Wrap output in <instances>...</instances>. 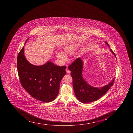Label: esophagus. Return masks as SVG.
Here are the masks:
<instances>
[{
  "label": "esophagus",
  "instance_id": "esophagus-1",
  "mask_svg": "<svg viewBox=\"0 0 133 133\" xmlns=\"http://www.w3.org/2000/svg\"><path fill=\"white\" fill-rule=\"evenodd\" d=\"M66 72L68 74H70V73H71V71L68 69H66Z\"/></svg>",
  "mask_w": 133,
  "mask_h": 133
}]
</instances>
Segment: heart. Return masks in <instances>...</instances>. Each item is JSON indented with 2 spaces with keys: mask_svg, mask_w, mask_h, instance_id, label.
I'll return each mask as SVG.
<instances>
[{
  "mask_svg": "<svg viewBox=\"0 0 133 133\" xmlns=\"http://www.w3.org/2000/svg\"><path fill=\"white\" fill-rule=\"evenodd\" d=\"M78 47L77 45H75L66 46L64 48L63 53H57L56 54V57L62 62H65L67 60V57L74 54Z\"/></svg>",
  "mask_w": 133,
  "mask_h": 133,
  "instance_id": "heart-1",
  "label": "heart"
}]
</instances>
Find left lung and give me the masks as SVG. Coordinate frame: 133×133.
Listing matches in <instances>:
<instances>
[{"instance_id":"8db88e82","label":"left lung","mask_w":133,"mask_h":133,"mask_svg":"<svg viewBox=\"0 0 133 133\" xmlns=\"http://www.w3.org/2000/svg\"><path fill=\"white\" fill-rule=\"evenodd\" d=\"M105 43L109 46L107 42ZM115 56V53L110 49ZM71 71L73 86L74 92L78 100L83 103L93 102L98 100L105 95L110 87L113 85L115 78L109 84L101 88H95L89 85L83 79L82 76L83 62L80 58H77L68 67Z\"/></svg>"}]
</instances>
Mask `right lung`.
<instances>
[{
    "instance_id": "obj_1",
    "label": "right lung",
    "mask_w": 133,
    "mask_h": 133,
    "mask_svg": "<svg viewBox=\"0 0 133 133\" xmlns=\"http://www.w3.org/2000/svg\"><path fill=\"white\" fill-rule=\"evenodd\" d=\"M24 49L23 46L18 53L17 60L21 85L37 100L44 102L54 101L59 93L61 80L66 73L65 66H57L50 62L42 65H34L24 56Z\"/></svg>"
}]
</instances>
